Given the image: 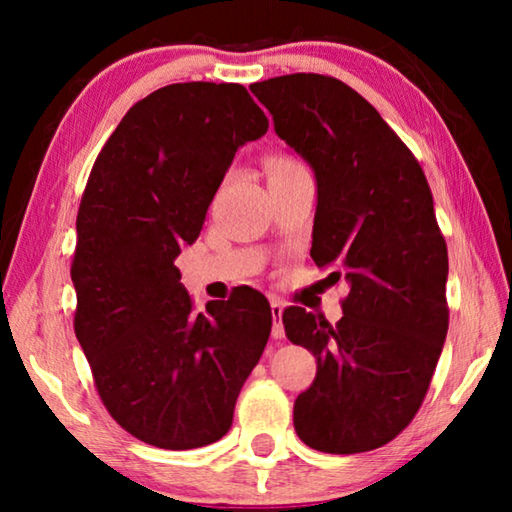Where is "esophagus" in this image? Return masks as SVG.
Masks as SVG:
<instances>
[{
	"mask_svg": "<svg viewBox=\"0 0 512 512\" xmlns=\"http://www.w3.org/2000/svg\"><path fill=\"white\" fill-rule=\"evenodd\" d=\"M271 314H273V336L275 339H284V325H282V314H284V305L280 300H271Z\"/></svg>",
	"mask_w": 512,
	"mask_h": 512,
	"instance_id": "obj_1",
	"label": "esophagus"
}]
</instances>
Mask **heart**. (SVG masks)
<instances>
[{
    "label": "heart",
    "mask_w": 512,
    "mask_h": 512,
    "mask_svg": "<svg viewBox=\"0 0 512 512\" xmlns=\"http://www.w3.org/2000/svg\"><path fill=\"white\" fill-rule=\"evenodd\" d=\"M287 164H296V160H291V158H284V155H277V158H271V162H268V169L287 167Z\"/></svg>",
    "instance_id": "1"
}]
</instances>
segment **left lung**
<instances>
[{"instance_id":"8db88e82","label":"left lung","mask_w":512,"mask_h":512,"mask_svg":"<svg viewBox=\"0 0 512 512\" xmlns=\"http://www.w3.org/2000/svg\"><path fill=\"white\" fill-rule=\"evenodd\" d=\"M250 92L316 176L311 259L350 284L336 325L284 309L289 341L318 363L293 424L318 452H370L418 413L447 336V244L429 183L393 128L343 81L289 74Z\"/></svg>"}]
</instances>
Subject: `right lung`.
<instances>
[{"instance_id":"1","label":"right lung","mask_w":512,"mask_h":512,"mask_svg":"<svg viewBox=\"0 0 512 512\" xmlns=\"http://www.w3.org/2000/svg\"><path fill=\"white\" fill-rule=\"evenodd\" d=\"M268 131L239 83H173L137 101L90 171L76 216L74 332L108 413L160 449L223 438L273 314L255 289L196 314L176 257L239 146Z\"/></svg>"}]
</instances>
